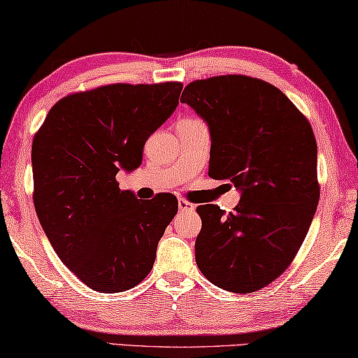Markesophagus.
<instances>
[{"mask_svg":"<svg viewBox=\"0 0 358 358\" xmlns=\"http://www.w3.org/2000/svg\"><path fill=\"white\" fill-rule=\"evenodd\" d=\"M179 211H195V205L194 203H190L189 200H185V198H179Z\"/></svg>","mask_w":358,"mask_h":358,"instance_id":"esophagus-1","label":"esophagus"}]
</instances>
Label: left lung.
Instances as JSON below:
<instances>
[{
	"label": "left lung",
	"instance_id": "8db88e82",
	"mask_svg": "<svg viewBox=\"0 0 358 358\" xmlns=\"http://www.w3.org/2000/svg\"><path fill=\"white\" fill-rule=\"evenodd\" d=\"M180 102L210 128V178L241 192L227 216L216 205L196 208V266L219 288L252 293L287 271L317 211L312 126L278 87L246 75L192 81Z\"/></svg>",
	"mask_w": 358,
	"mask_h": 358
}]
</instances>
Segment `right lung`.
I'll return each instance as SVG.
<instances>
[{
	"mask_svg": "<svg viewBox=\"0 0 358 358\" xmlns=\"http://www.w3.org/2000/svg\"><path fill=\"white\" fill-rule=\"evenodd\" d=\"M182 83H117L60 99L31 145L33 203L54 251L99 293L134 288L152 271L178 198L139 201L120 190V169L142 163V148L179 103Z\"/></svg>",
	"mask_w": 358,
	"mask_h": 358,
	"instance_id": "obj_1",
	"label": "right lung"
}]
</instances>
